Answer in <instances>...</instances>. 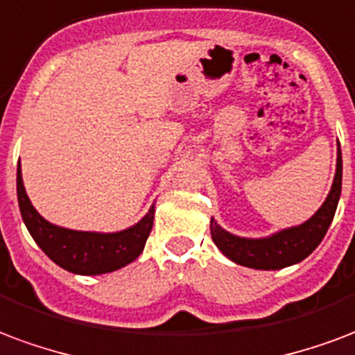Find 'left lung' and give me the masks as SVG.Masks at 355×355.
<instances>
[{"label":"left lung","instance_id":"obj_1","mask_svg":"<svg viewBox=\"0 0 355 355\" xmlns=\"http://www.w3.org/2000/svg\"><path fill=\"white\" fill-rule=\"evenodd\" d=\"M340 186H343V156L338 148L337 173L333 178L331 191L311 220L295 227L278 231L271 237L244 239L222 230L212 218V241L231 261L252 269L271 271V269H284L288 265L299 263L314 252L329 230L340 198Z\"/></svg>","mask_w":355,"mask_h":355}]
</instances>
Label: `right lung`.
Returning a JSON list of instances; mask_svg holds the SVG:
<instances>
[{
  "label": "right lung",
  "instance_id": "1",
  "mask_svg": "<svg viewBox=\"0 0 355 355\" xmlns=\"http://www.w3.org/2000/svg\"><path fill=\"white\" fill-rule=\"evenodd\" d=\"M17 193L22 220L39 248L62 269L75 275H103L131 263L143 252L154 224V207L130 230L118 233H92L58 227L46 222L31 205L22 182L20 164L17 169Z\"/></svg>",
  "mask_w": 355,
  "mask_h": 355
}]
</instances>
